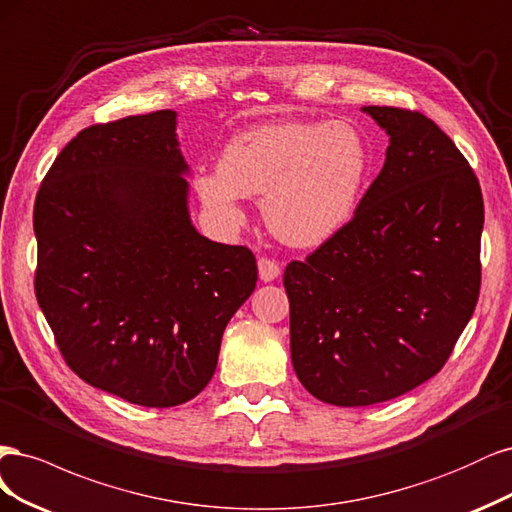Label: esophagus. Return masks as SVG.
I'll return each instance as SVG.
<instances>
[{"label":"esophagus","instance_id":"esophagus-1","mask_svg":"<svg viewBox=\"0 0 512 512\" xmlns=\"http://www.w3.org/2000/svg\"><path fill=\"white\" fill-rule=\"evenodd\" d=\"M257 266H259V278L263 280V283H270V280L278 278V274H280L278 261H274L270 257H259Z\"/></svg>","mask_w":512,"mask_h":512}]
</instances>
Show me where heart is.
Listing matches in <instances>:
<instances>
[{"mask_svg":"<svg viewBox=\"0 0 512 512\" xmlns=\"http://www.w3.org/2000/svg\"><path fill=\"white\" fill-rule=\"evenodd\" d=\"M366 176L368 148L351 123H278L234 136L219 168L197 172L193 185L225 225L242 223V195H263L268 227L306 249L351 221Z\"/></svg>","mask_w":512,"mask_h":512,"instance_id":"b5f03b06","label":"heart"}]
</instances>
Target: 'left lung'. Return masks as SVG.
<instances>
[{
    "label": "left lung",
    "mask_w": 512,
    "mask_h": 512,
    "mask_svg": "<svg viewBox=\"0 0 512 512\" xmlns=\"http://www.w3.org/2000/svg\"><path fill=\"white\" fill-rule=\"evenodd\" d=\"M385 166L336 236L285 268L291 361L317 400L370 406L430 381L481 291L483 193L417 110L366 106Z\"/></svg>",
    "instance_id": "1"
}]
</instances>
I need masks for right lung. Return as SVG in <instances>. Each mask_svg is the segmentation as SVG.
I'll use <instances>...</instances> for the list:
<instances>
[{"label":"right lung","instance_id":"right-lung-1","mask_svg":"<svg viewBox=\"0 0 512 512\" xmlns=\"http://www.w3.org/2000/svg\"><path fill=\"white\" fill-rule=\"evenodd\" d=\"M187 170L174 110L97 123L65 144L34 206L36 298L65 364L148 408L208 385L257 285L246 246L191 225Z\"/></svg>","mask_w":512,"mask_h":512}]
</instances>
